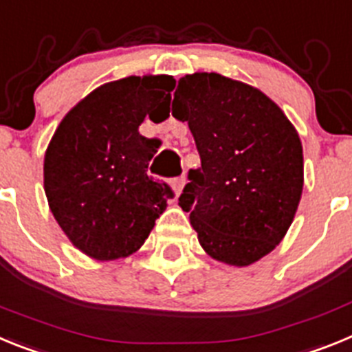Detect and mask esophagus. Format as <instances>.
Instances as JSON below:
<instances>
[{"label":"esophagus","instance_id":"34e87169","mask_svg":"<svg viewBox=\"0 0 352 352\" xmlns=\"http://www.w3.org/2000/svg\"><path fill=\"white\" fill-rule=\"evenodd\" d=\"M184 186H186V177L184 175L175 177V179L172 180V188H173V191H175L177 197H179V195L182 193V189H184Z\"/></svg>","mask_w":352,"mask_h":352}]
</instances>
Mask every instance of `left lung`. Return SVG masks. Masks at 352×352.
<instances>
[{
  "label": "left lung",
  "instance_id": "8db88e82",
  "mask_svg": "<svg viewBox=\"0 0 352 352\" xmlns=\"http://www.w3.org/2000/svg\"><path fill=\"white\" fill-rule=\"evenodd\" d=\"M172 115L188 122L200 154L179 206L201 248L239 267L273 252L303 191V146L289 118L261 90L216 72L180 78Z\"/></svg>",
  "mask_w": 352,
  "mask_h": 352
}]
</instances>
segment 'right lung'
<instances>
[{"mask_svg": "<svg viewBox=\"0 0 352 352\" xmlns=\"http://www.w3.org/2000/svg\"><path fill=\"white\" fill-rule=\"evenodd\" d=\"M172 76L106 83L70 109L44 159V189L54 219L76 248L97 261L122 258L145 243L173 198L146 168L157 138L138 131L145 117H168Z\"/></svg>", "mask_w": 352, "mask_h": 352, "instance_id": "add662e5", "label": "right lung"}]
</instances>
